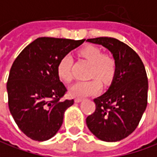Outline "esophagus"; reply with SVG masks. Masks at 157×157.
Wrapping results in <instances>:
<instances>
[{"label": "esophagus", "instance_id": "34e87169", "mask_svg": "<svg viewBox=\"0 0 157 157\" xmlns=\"http://www.w3.org/2000/svg\"><path fill=\"white\" fill-rule=\"evenodd\" d=\"M82 98H75V103H80V102L82 101Z\"/></svg>", "mask_w": 157, "mask_h": 157}]
</instances>
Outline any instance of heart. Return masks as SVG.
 I'll use <instances>...</instances> for the list:
<instances>
[{
  "label": "heart",
  "mask_w": 157,
  "mask_h": 157,
  "mask_svg": "<svg viewBox=\"0 0 157 157\" xmlns=\"http://www.w3.org/2000/svg\"><path fill=\"white\" fill-rule=\"evenodd\" d=\"M80 55L91 63L90 77H97L101 82H109L115 76L117 71V62L114 58L103 54L102 50L95 46H87L80 51ZM73 58L71 54L63 55L58 63L57 73L61 81L70 82L72 80ZM101 85L97 79L86 82H77L70 87L69 93L72 97H86L94 95L100 91Z\"/></svg>",
  "instance_id": "1"
}]
</instances>
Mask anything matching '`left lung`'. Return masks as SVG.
<instances>
[{
  "instance_id": "8db88e82",
  "label": "left lung",
  "mask_w": 157,
  "mask_h": 157,
  "mask_svg": "<svg viewBox=\"0 0 157 157\" xmlns=\"http://www.w3.org/2000/svg\"><path fill=\"white\" fill-rule=\"evenodd\" d=\"M86 41L107 48L117 62L109 89L94 99L96 109L86 117L87 128L98 140L120 141L135 130L146 109V71L135 51L117 39L98 37Z\"/></svg>"
}]
</instances>
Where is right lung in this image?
I'll list each match as a JSON object with an SVG mask.
<instances>
[{
    "label": "right lung",
    "instance_id": "1",
    "mask_svg": "<svg viewBox=\"0 0 157 157\" xmlns=\"http://www.w3.org/2000/svg\"><path fill=\"white\" fill-rule=\"evenodd\" d=\"M85 41L40 37L22 51L12 65L6 83L8 106L17 127L33 140L52 138L74 100L60 101L67 91L60 82V59Z\"/></svg>",
    "mask_w": 157,
    "mask_h": 157
}]
</instances>
